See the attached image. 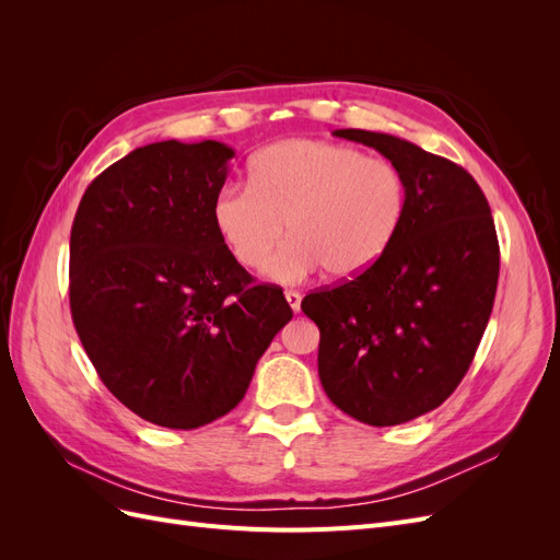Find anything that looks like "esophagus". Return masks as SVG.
Listing matches in <instances>:
<instances>
[{
  "mask_svg": "<svg viewBox=\"0 0 560 560\" xmlns=\"http://www.w3.org/2000/svg\"><path fill=\"white\" fill-rule=\"evenodd\" d=\"M284 299H287V303H290V308H292L294 313L301 311V294H299V292L287 290V292H284Z\"/></svg>",
  "mask_w": 560,
  "mask_h": 560,
  "instance_id": "34e87169",
  "label": "esophagus"
}]
</instances>
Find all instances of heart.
I'll return each mask as SVG.
<instances>
[{
	"mask_svg": "<svg viewBox=\"0 0 560 560\" xmlns=\"http://www.w3.org/2000/svg\"><path fill=\"white\" fill-rule=\"evenodd\" d=\"M212 224L231 257L259 268L287 233L266 273L301 282L325 268L354 278L393 245L406 212V182L395 163L322 140H284L254 156L249 184H224Z\"/></svg>",
	"mask_w": 560,
	"mask_h": 560,
	"instance_id": "b5f03b06",
	"label": "heart"
}]
</instances>
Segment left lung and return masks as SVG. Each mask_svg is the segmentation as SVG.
<instances>
[{"label": "left lung", "mask_w": 560, "mask_h": 560, "mask_svg": "<svg viewBox=\"0 0 560 560\" xmlns=\"http://www.w3.org/2000/svg\"><path fill=\"white\" fill-rule=\"evenodd\" d=\"M399 167L406 212L364 273L303 296L319 329L327 397L374 428L442 406L460 385L493 311L500 245L481 186L465 167L395 135L336 130Z\"/></svg>", "instance_id": "8db88e82"}]
</instances>
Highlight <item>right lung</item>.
Masks as SVG:
<instances>
[{
  "instance_id": "add662e5",
  "label": "right lung",
  "mask_w": 560,
  "mask_h": 560,
  "mask_svg": "<svg viewBox=\"0 0 560 560\" xmlns=\"http://www.w3.org/2000/svg\"><path fill=\"white\" fill-rule=\"evenodd\" d=\"M233 149L154 142L100 173L70 235V308L100 381L132 413L196 430L245 397L254 366L292 319L212 224Z\"/></svg>"
}]
</instances>
